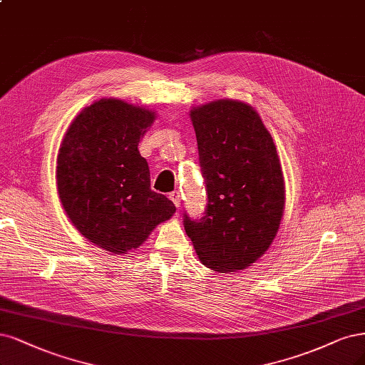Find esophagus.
<instances>
[{
  "label": "esophagus",
  "instance_id": "esophagus-1",
  "mask_svg": "<svg viewBox=\"0 0 365 365\" xmlns=\"http://www.w3.org/2000/svg\"><path fill=\"white\" fill-rule=\"evenodd\" d=\"M169 197H170V200L172 202L175 204V207H180L181 205V196H180V193L178 192H172V193H169Z\"/></svg>",
  "mask_w": 365,
  "mask_h": 365
}]
</instances>
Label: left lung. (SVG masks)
<instances>
[{"mask_svg":"<svg viewBox=\"0 0 365 365\" xmlns=\"http://www.w3.org/2000/svg\"><path fill=\"white\" fill-rule=\"evenodd\" d=\"M208 204L184 228L205 267L238 272L261 258L278 234L285 182L276 146L257 110L237 99L193 107Z\"/></svg>","mask_w":365,"mask_h":365,"instance_id":"obj_1","label":"left lung"}]
</instances>
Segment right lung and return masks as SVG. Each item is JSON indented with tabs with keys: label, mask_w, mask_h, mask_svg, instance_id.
<instances>
[{
	"label": "right lung",
	"mask_w": 365,
	"mask_h": 365,
	"mask_svg": "<svg viewBox=\"0 0 365 365\" xmlns=\"http://www.w3.org/2000/svg\"><path fill=\"white\" fill-rule=\"evenodd\" d=\"M155 118L154 110L103 98L80 111L60 145L63 210L86 240L110 254L135 250L177 211L150 190L149 166L137 148Z\"/></svg>",
	"instance_id": "obj_1"
}]
</instances>
